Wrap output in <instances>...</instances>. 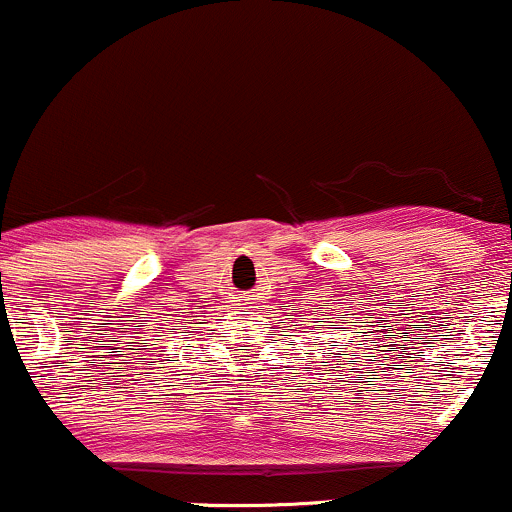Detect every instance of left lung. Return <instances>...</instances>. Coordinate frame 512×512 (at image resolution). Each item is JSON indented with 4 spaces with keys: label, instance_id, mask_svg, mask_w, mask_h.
Segmentation results:
<instances>
[{
    "label": "left lung",
    "instance_id": "obj_1",
    "mask_svg": "<svg viewBox=\"0 0 512 512\" xmlns=\"http://www.w3.org/2000/svg\"><path fill=\"white\" fill-rule=\"evenodd\" d=\"M334 329H342V327H334Z\"/></svg>",
    "mask_w": 512,
    "mask_h": 512
}]
</instances>
